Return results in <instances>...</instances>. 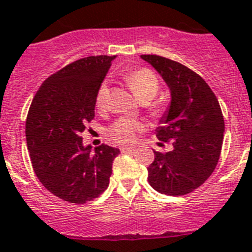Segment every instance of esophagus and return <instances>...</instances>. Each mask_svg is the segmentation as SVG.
Segmentation results:
<instances>
[{"label":"esophagus","mask_w":252,"mask_h":252,"mask_svg":"<svg viewBox=\"0 0 252 252\" xmlns=\"http://www.w3.org/2000/svg\"><path fill=\"white\" fill-rule=\"evenodd\" d=\"M134 151V147L132 145H128V147H121V152L122 153H127V152Z\"/></svg>","instance_id":"1"}]
</instances>
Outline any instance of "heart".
Instances as JSON below:
<instances>
[{"label": "heart", "mask_w": 252, "mask_h": 252, "mask_svg": "<svg viewBox=\"0 0 252 252\" xmlns=\"http://www.w3.org/2000/svg\"><path fill=\"white\" fill-rule=\"evenodd\" d=\"M125 78L127 81L132 93L136 95L140 101H151L158 93V80L151 69L140 68V69L132 70L126 74ZM108 94H109L108 81H103L97 86L96 94H95V105L97 109L103 111L107 108ZM140 131L141 125L136 120L121 117L107 128L105 135L108 136V139H111L112 141L118 143V144H131L136 140Z\"/></svg>", "instance_id": "heart-1"}]
</instances>
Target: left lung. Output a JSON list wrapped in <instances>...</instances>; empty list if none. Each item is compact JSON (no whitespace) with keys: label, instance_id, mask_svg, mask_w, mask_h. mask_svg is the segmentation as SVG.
Segmentation results:
<instances>
[{"label":"left lung","instance_id":"left-lung-1","mask_svg":"<svg viewBox=\"0 0 252 252\" xmlns=\"http://www.w3.org/2000/svg\"><path fill=\"white\" fill-rule=\"evenodd\" d=\"M140 58L158 72L171 96L156 136L171 140L172 151H155L148 182L162 194L183 196L202 186L218 165L224 138L223 113L215 94L196 72L163 56Z\"/></svg>","mask_w":252,"mask_h":252}]
</instances>
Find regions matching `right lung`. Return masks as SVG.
<instances>
[{
	"instance_id": "add662e5",
	"label": "right lung",
	"mask_w": 252,
	"mask_h": 252,
	"mask_svg": "<svg viewBox=\"0 0 252 252\" xmlns=\"http://www.w3.org/2000/svg\"><path fill=\"white\" fill-rule=\"evenodd\" d=\"M116 55L89 56L50 76L29 108L26 138L42 186L66 202L86 203L109 186L120 149L84 145L85 126L95 117V94Z\"/></svg>"
}]
</instances>
